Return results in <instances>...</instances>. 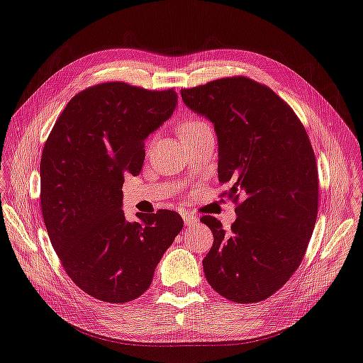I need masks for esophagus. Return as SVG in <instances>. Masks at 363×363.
Instances as JSON below:
<instances>
[{
  "label": "esophagus",
  "mask_w": 363,
  "mask_h": 363,
  "mask_svg": "<svg viewBox=\"0 0 363 363\" xmlns=\"http://www.w3.org/2000/svg\"><path fill=\"white\" fill-rule=\"evenodd\" d=\"M182 218H184V223H185L186 227H193L197 223V218L191 213H184Z\"/></svg>",
  "instance_id": "esophagus-1"
}]
</instances>
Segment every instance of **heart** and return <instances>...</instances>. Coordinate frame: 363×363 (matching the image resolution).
I'll return each mask as SVG.
<instances>
[{"instance_id": "1", "label": "heart", "mask_w": 363, "mask_h": 363, "mask_svg": "<svg viewBox=\"0 0 363 363\" xmlns=\"http://www.w3.org/2000/svg\"><path fill=\"white\" fill-rule=\"evenodd\" d=\"M209 125V123L206 120H203L200 117H190V118H185L181 125H179V135H188V133H193L197 132L203 128H206Z\"/></svg>"}]
</instances>
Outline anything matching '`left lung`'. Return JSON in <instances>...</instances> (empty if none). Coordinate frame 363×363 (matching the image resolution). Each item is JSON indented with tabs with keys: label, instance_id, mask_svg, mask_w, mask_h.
<instances>
[{
	"label": "left lung",
	"instance_id": "8db88e82",
	"mask_svg": "<svg viewBox=\"0 0 363 363\" xmlns=\"http://www.w3.org/2000/svg\"><path fill=\"white\" fill-rule=\"evenodd\" d=\"M181 96L213 123L218 178L238 204L230 231L215 216L200 219L213 234L204 276L233 303L262 301L296 272L316 224L319 177L308 135L279 94L243 75L182 89Z\"/></svg>",
	"mask_w": 363,
	"mask_h": 363
}]
</instances>
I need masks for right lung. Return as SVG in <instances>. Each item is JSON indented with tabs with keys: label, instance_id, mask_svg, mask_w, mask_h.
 I'll return each instance as SVG.
<instances>
[{
	"label": "right lung",
	"instance_id": "add662e5",
	"mask_svg": "<svg viewBox=\"0 0 363 363\" xmlns=\"http://www.w3.org/2000/svg\"><path fill=\"white\" fill-rule=\"evenodd\" d=\"M177 104L175 89L94 84L68 102L44 144L40 200L47 233L67 274L101 301L123 304L143 295L184 227L173 211L128 223L121 209L124 175H139L147 136Z\"/></svg>",
	"mask_w": 363,
	"mask_h": 363
}]
</instances>
